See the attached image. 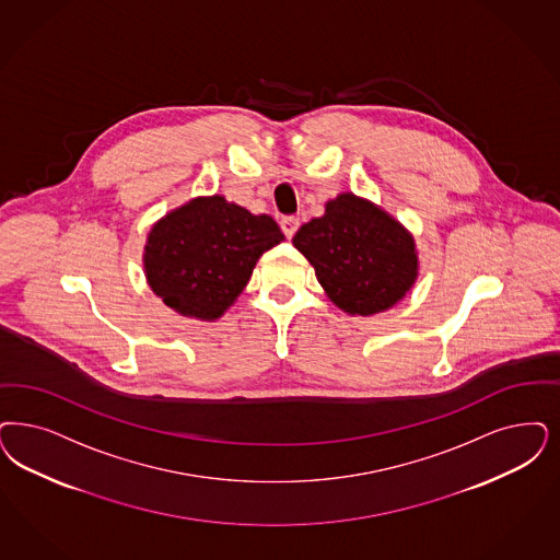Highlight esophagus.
Returning a JSON list of instances; mask_svg holds the SVG:
<instances>
[{
	"label": "esophagus",
	"instance_id": "obj_1",
	"mask_svg": "<svg viewBox=\"0 0 560 560\" xmlns=\"http://www.w3.org/2000/svg\"><path fill=\"white\" fill-rule=\"evenodd\" d=\"M279 225H281V232L285 233V237L291 240L295 232H298V228H300V221L295 217H283Z\"/></svg>",
	"mask_w": 560,
	"mask_h": 560
}]
</instances>
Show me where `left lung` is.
Returning <instances> with one entry per match:
<instances>
[{"label": "left lung", "mask_w": 560, "mask_h": 560, "mask_svg": "<svg viewBox=\"0 0 560 560\" xmlns=\"http://www.w3.org/2000/svg\"><path fill=\"white\" fill-rule=\"evenodd\" d=\"M293 246L308 258L328 298L349 314L395 306L418 277L413 237L353 194L328 200L325 214L293 235Z\"/></svg>", "instance_id": "left-lung-1"}]
</instances>
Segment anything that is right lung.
<instances>
[{
    "instance_id": "right-lung-1",
    "label": "right lung",
    "mask_w": 560,
    "mask_h": 560,
    "mask_svg": "<svg viewBox=\"0 0 560 560\" xmlns=\"http://www.w3.org/2000/svg\"><path fill=\"white\" fill-rule=\"evenodd\" d=\"M281 240L269 214H252L223 196L196 198L149 233L147 279L182 316L214 320L246 288L262 252Z\"/></svg>"
}]
</instances>
